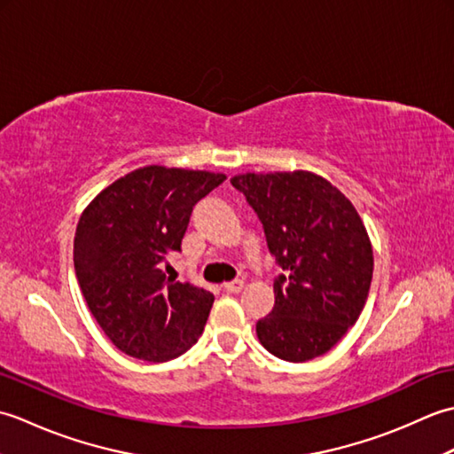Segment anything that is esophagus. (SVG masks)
<instances>
[{
    "label": "esophagus",
    "instance_id": "34e87169",
    "mask_svg": "<svg viewBox=\"0 0 454 454\" xmlns=\"http://www.w3.org/2000/svg\"><path fill=\"white\" fill-rule=\"evenodd\" d=\"M224 291H226L228 294H238V293H242V291H244V281H232V283H226V285H224Z\"/></svg>",
    "mask_w": 454,
    "mask_h": 454
}]
</instances>
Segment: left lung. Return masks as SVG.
<instances>
[{
  "instance_id": "obj_1",
  "label": "left lung",
  "mask_w": 454,
  "mask_h": 454,
  "mask_svg": "<svg viewBox=\"0 0 454 454\" xmlns=\"http://www.w3.org/2000/svg\"><path fill=\"white\" fill-rule=\"evenodd\" d=\"M283 273L275 306L255 332L269 353L304 363L327 353L359 320L372 281V246L351 200L312 171L242 173Z\"/></svg>"
}]
</instances>
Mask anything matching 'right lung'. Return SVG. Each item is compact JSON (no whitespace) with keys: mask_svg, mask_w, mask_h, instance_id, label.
Returning <instances> with one entry per match:
<instances>
[{"mask_svg":"<svg viewBox=\"0 0 454 454\" xmlns=\"http://www.w3.org/2000/svg\"><path fill=\"white\" fill-rule=\"evenodd\" d=\"M224 173L146 166L111 183L82 212L74 267L105 335L134 359L163 363L197 343L215 296L166 277L191 210Z\"/></svg>","mask_w":454,"mask_h":454,"instance_id":"1","label":"right lung"}]
</instances>
